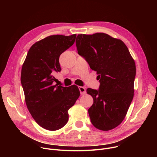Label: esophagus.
Masks as SVG:
<instances>
[{"instance_id": "34e87169", "label": "esophagus", "mask_w": 157, "mask_h": 157, "mask_svg": "<svg viewBox=\"0 0 157 157\" xmlns=\"http://www.w3.org/2000/svg\"><path fill=\"white\" fill-rule=\"evenodd\" d=\"M79 91L81 94H84L86 93V88L84 87H82V86H79Z\"/></svg>"}]
</instances>
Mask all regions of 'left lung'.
I'll return each instance as SVG.
<instances>
[{
    "label": "left lung",
    "mask_w": 157,
    "mask_h": 157,
    "mask_svg": "<svg viewBox=\"0 0 157 157\" xmlns=\"http://www.w3.org/2000/svg\"><path fill=\"white\" fill-rule=\"evenodd\" d=\"M76 43L100 82L99 90H86L94 100L88 109L91 123L101 130L113 129L124 119L133 98L135 61L122 40L106 33L80 34Z\"/></svg>",
    "instance_id": "8db88e82"
}]
</instances>
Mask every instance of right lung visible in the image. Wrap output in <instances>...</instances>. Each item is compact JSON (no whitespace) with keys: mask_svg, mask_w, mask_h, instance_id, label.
I'll list each match as a JSON object with an SVG mask.
<instances>
[{"mask_svg":"<svg viewBox=\"0 0 157 157\" xmlns=\"http://www.w3.org/2000/svg\"><path fill=\"white\" fill-rule=\"evenodd\" d=\"M76 34L51 35L30 48L22 65L21 83L27 107L32 117L41 127L57 130L68 121V110L80 96L77 86L54 85L53 74L60 71V55L71 47Z\"/></svg>","mask_w":157,"mask_h":157,"instance_id":"1","label":"right lung"}]
</instances>
